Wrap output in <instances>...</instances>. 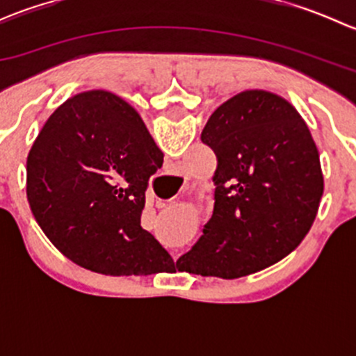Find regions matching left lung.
Listing matches in <instances>:
<instances>
[{
	"label": "left lung",
	"instance_id": "8db88e82",
	"mask_svg": "<svg viewBox=\"0 0 356 356\" xmlns=\"http://www.w3.org/2000/svg\"><path fill=\"white\" fill-rule=\"evenodd\" d=\"M201 141L213 149V215L181 270L238 279L277 264L310 231L324 195L310 129L282 96L250 89L222 103Z\"/></svg>",
	"mask_w": 356,
	"mask_h": 356
}]
</instances>
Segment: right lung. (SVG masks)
Instances as JSON below:
<instances>
[{"label": "right lung", "mask_w": 356, "mask_h": 356, "mask_svg": "<svg viewBox=\"0 0 356 356\" xmlns=\"http://www.w3.org/2000/svg\"><path fill=\"white\" fill-rule=\"evenodd\" d=\"M163 163L139 113L103 89L58 106L27 156V200L46 238L105 275L167 272L174 260L141 227L148 181Z\"/></svg>", "instance_id": "add662e5"}]
</instances>
